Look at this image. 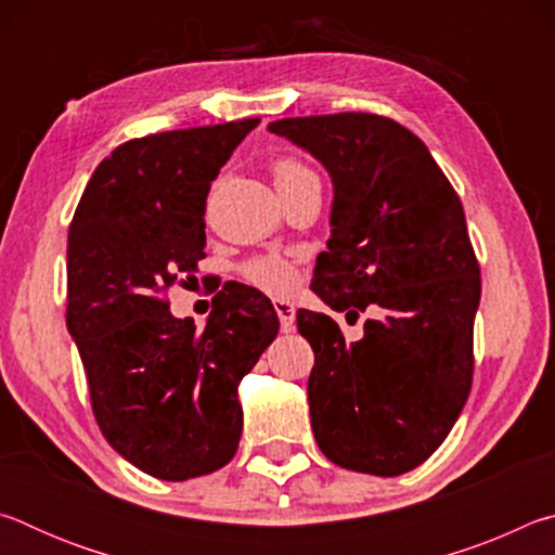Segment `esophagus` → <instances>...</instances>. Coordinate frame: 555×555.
Segmentation results:
<instances>
[{"label":"esophagus","mask_w":555,"mask_h":555,"mask_svg":"<svg viewBox=\"0 0 555 555\" xmlns=\"http://www.w3.org/2000/svg\"><path fill=\"white\" fill-rule=\"evenodd\" d=\"M274 311L279 315V323H281V331L291 333L296 325V308L294 304H288V300H274Z\"/></svg>","instance_id":"obj_1"}]
</instances>
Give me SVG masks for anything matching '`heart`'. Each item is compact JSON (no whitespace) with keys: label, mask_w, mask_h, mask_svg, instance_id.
<instances>
[{"label":"heart","mask_w":555,"mask_h":555,"mask_svg":"<svg viewBox=\"0 0 555 555\" xmlns=\"http://www.w3.org/2000/svg\"><path fill=\"white\" fill-rule=\"evenodd\" d=\"M271 171H274L276 185L296 181V178H304V176H313L311 168L296 162V158H276L274 166H271ZM242 274L251 286L267 291L271 296H286L298 284L296 267L279 255H261V257L249 259L247 264L242 267Z\"/></svg>","instance_id":"b5f03b06"}]
</instances>
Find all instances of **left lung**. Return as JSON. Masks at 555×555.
<instances>
[{"mask_svg": "<svg viewBox=\"0 0 555 555\" xmlns=\"http://www.w3.org/2000/svg\"><path fill=\"white\" fill-rule=\"evenodd\" d=\"M269 131L333 178V234L311 288L337 313L374 311L350 345L331 315L296 313L315 352L313 436L345 469L409 473L443 443L473 387L482 281L463 203L426 144L389 117H288Z\"/></svg>", "mask_w": 555, "mask_h": 555, "instance_id": "1", "label": "left lung"}]
</instances>
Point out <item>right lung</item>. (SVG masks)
Segmentation results:
<instances>
[{
    "instance_id": "right-lung-1",
    "label": "right lung",
    "mask_w": 555,
    "mask_h": 555,
    "mask_svg": "<svg viewBox=\"0 0 555 555\" xmlns=\"http://www.w3.org/2000/svg\"><path fill=\"white\" fill-rule=\"evenodd\" d=\"M257 125L125 142L95 168L70 222L65 323L92 413L107 443L158 480L230 463L242 436L237 387L279 333L274 306L255 288L215 296L201 331L166 300L195 279L210 183Z\"/></svg>"
}]
</instances>
